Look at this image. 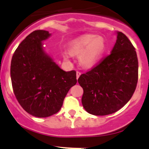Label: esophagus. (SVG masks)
Masks as SVG:
<instances>
[{
    "instance_id": "obj_1",
    "label": "esophagus",
    "mask_w": 149,
    "mask_h": 149,
    "mask_svg": "<svg viewBox=\"0 0 149 149\" xmlns=\"http://www.w3.org/2000/svg\"><path fill=\"white\" fill-rule=\"evenodd\" d=\"M81 73L80 72H76V77H77V79L79 78V77L81 76Z\"/></svg>"
}]
</instances>
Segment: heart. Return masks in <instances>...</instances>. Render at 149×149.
<instances>
[{
    "label": "heart",
    "instance_id": "1",
    "mask_svg": "<svg viewBox=\"0 0 149 149\" xmlns=\"http://www.w3.org/2000/svg\"><path fill=\"white\" fill-rule=\"evenodd\" d=\"M107 45L104 39L101 36L92 33L81 35L69 42V49L72 54L78 55L79 61L83 67L92 68L95 65L106 51ZM69 51L63 52L65 59L71 58L72 54Z\"/></svg>",
    "mask_w": 149,
    "mask_h": 149
}]
</instances>
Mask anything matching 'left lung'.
I'll list each match as a JSON object with an SVG mask.
<instances>
[{
  "label": "left lung",
  "instance_id": "left-lung-1",
  "mask_svg": "<svg viewBox=\"0 0 149 149\" xmlns=\"http://www.w3.org/2000/svg\"><path fill=\"white\" fill-rule=\"evenodd\" d=\"M111 54L97 66L80 76L84 89L82 104L89 113L105 116L120 110L129 101L138 81V60L135 48L122 32Z\"/></svg>",
  "mask_w": 149,
  "mask_h": 149
}]
</instances>
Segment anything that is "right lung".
<instances>
[{"label": "right lung", "instance_id": "add662e5", "mask_svg": "<svg viewBox=\"0 0 149 149\" xmlns=\"http://www.w3.org/2000/svg\"><path fill=\"white\" fill-rule=\"evenodd\" d=\"M51 36L42 30L29 34L15 50L10 66L18 103L39 118L58 113L68 90L77 83L75 71H63L45 51L42 42Z\"/></svg>", "mask_w": 149, "mask_h": 149}]
</instances>
